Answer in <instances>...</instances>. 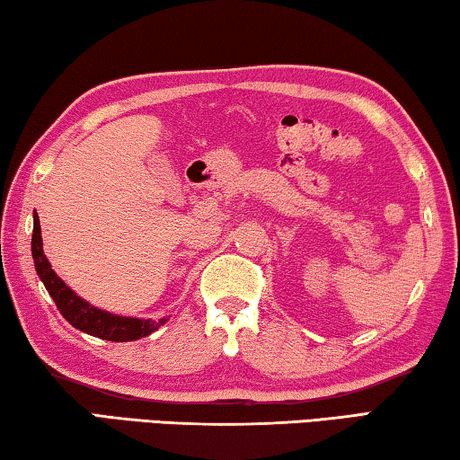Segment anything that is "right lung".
Listing matches in <instances>:
<instances>
[{
	"instance_id": "obj_1",
	"label": "right lung",
	"mask_w": 460,
	"mask_h": 460,
	"mask_svg": "<svg viewBox=\"0 0 460 460\" xmlns=\"http://www.w3.org/2000/svg\"><path fill=\"white\" fill-rule=\"evenodd\" d=\"M32 259L36 273H39L40 281L47 288L49 296L55 299L58 312L63 318L71 323L73 328L81 330V332L92 334L103 341L111 342H130L138 341L153 334L159 330L167 318L161 320H140V318H126V315H116L105 310H100L85 299H81L66 283L52 270L47 254L42 251V236H40V220L34 214V230H32Z\"/></svg>"
}]
</instances>
